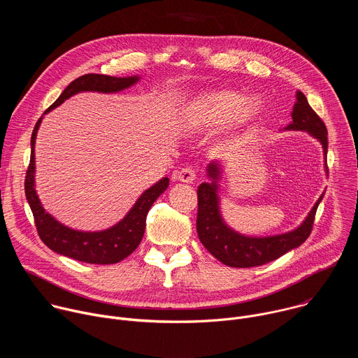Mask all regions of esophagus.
Wrapping results in <instances>:
<instances>
[{
    "label": "esophagus",
    "instance_id": "obj_1",
    "mask_svg": "<svg viewBox=\"0 0 358 358\" xmlns=\"http://www.w3.org/2000/svg\"><path fill=\"white\" fill-rule=\"evenodd\" d=\"M196 177V171L194 167H182L174 174V178L182 182H192Z\"/></svg>",
    "mask_w": 358,
    "mask_h": 358
}]
</instances>
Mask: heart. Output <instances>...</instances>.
<instances>
[{"label": "heart", "mask_w": 358, "mask_h": 358, "mask_svg": "<svg viewBox=\"0 0 358 358\" xmlns=\"http://www.w3.org/2000/svg\"><path fill=\"white\" fill-rule=\"evenodd\" d=\"M261 112L258 100H245L232 90L202 93L182 110V123L191 131L215 130L227 123L242 126L252 122Z\"/></svg>", "instance_id": "heart-1"}]
</instances>
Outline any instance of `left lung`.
<instances>
[{
	"instance_id": "left-lung-1",
	"label": "left lung",
	"mask_w": 358,
	"mask_h": 358,
	"mask_svg": "<svg viewBox=\"0 0 358 358\" xmlns=\"http://www.w3.org/2000/svg\"><path fill=\"white\" fill-rule=\"evenodd\" d=\"M296 94L297 100L292 112L293 120L286 129L309 131L322 143L324 155H327L329 143L326 124L310 108L306 96L300 90H297ZM208 176L213 178V182H202L196 189V232L201 243L224 265L232 268H253L265 265L280 258L290 249L300 246L312 234L315 215L323 195L297 229L276 236L249 238L228 228L221 218L215 181L220 177L218 164L211 163L208 166Z\"/></svg>"
}]
</instances>
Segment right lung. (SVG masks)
Masks as SVG:
<instances>
[{
	"label": "right lung",
	"mask_w": 358,
	"mask_h": 358,
	"mask_svg": "<svg viewBox=\"0 0 358 358\" xmlns=\"http://www.w3.org/2000/svg\"><path fill=\"white\" fill-rule=\"evenodd\" d=\"M137 80V76L115 78L97 73H87L79 76L78 79L69 83V86L62 92V94L54 101V103L45 110V113L55 109L57 106L64 103L66 99L79 92L113 93L134 85ZM42 117H39L32 131L31 159L25 176V195L31 211L34 214L35 227L41 241L54 252L86 264L112 265L123 261L140 245L145 229V218L148 210L151 208L152 203H155V201L167 189L170 180L164 177L157 184L145 189L143 195L137 199L130 213L115 227L100 232H82L71 229L58 222L48 213H45L34 188L35 138Z\"/></svg>",
	"instance_id": "1"
}]
</instances>
